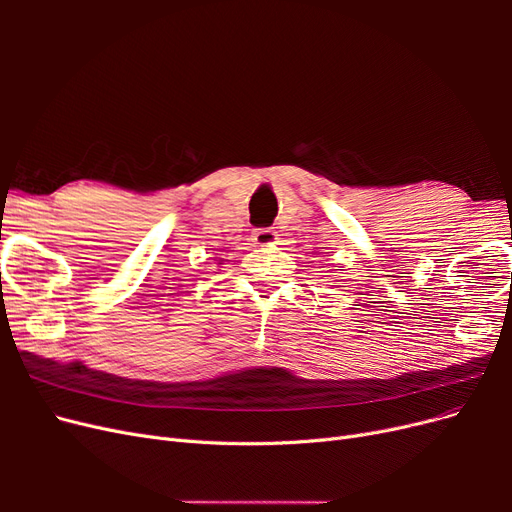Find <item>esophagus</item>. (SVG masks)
<instances>
[{"label":"esophagus","mask_w":512,"mask_h":512,"mask_svg":"<svg viewBox=\"0 0 512 512\" xmlns=\"http://www.w3.org/2000/svg\"><path fill=\"white\" fill-rule=\"evenodd\" d=\"M254 243L260 247L273 245V243H277V232L271 228H258V230H254Z\"/></svg>","instance_id":"34e87169"}]
</instances>
